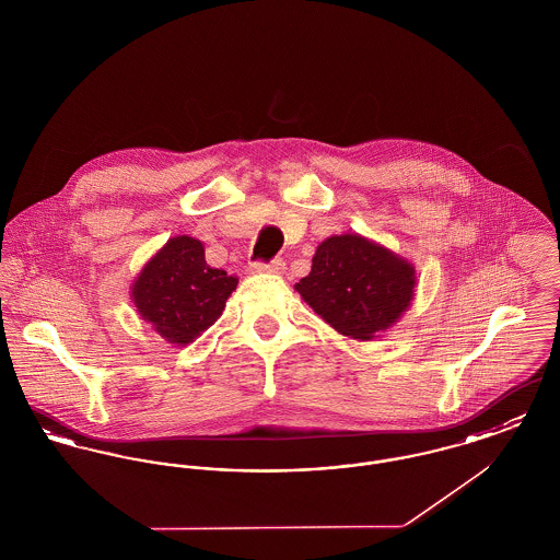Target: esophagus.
I'll return each instance as SVG.
<instances>
[{
    "mask_svg": "<svg viewBox=\"0 0 560 560\" xmlns=\"http://www.w3.org/2000/svg\"><path fill=\"white\" fill-rule=\"evenodd\" d=\"M252 272H283L285 270V262L283 260H270V262H252L249 265Z\"/></svg>",
    "mask_w": 560,
    "mask_h": 560,
    "instance_id": "esophagus-1",
    "label": "esophagus"
}]
</instances>
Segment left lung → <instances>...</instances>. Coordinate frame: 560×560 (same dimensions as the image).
<instances>
[{
  "instance_id": "8db88e82",
  "label": "left lung",
  "mask_w": 560,
  "mask_h": 560,
  "mask_svg": "<svg viewBox=\"0 0 560 560\" xmlns=\"http://www.w3.org/2000/svg\"><path fill=\"white\" fill-rule=\"evenodd\" d=\"M416 268L357 233L323 241L295 292L336 331L372 340L409 308Z\"/></svg>"
}]
</instances>
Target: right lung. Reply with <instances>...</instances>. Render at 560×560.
<instances>
[{"mask_svg": "<svg viewBox=\"0 0 560 560\" xmlns=\"http://www.w3.org/2000/svg\"><path fill=\"white\" fill-rule=\"evenodd\" d=\"M240 279L206 262L199 240L167 241L144 265L132 285L138 315L170 345L187 347L222 315Z\"/></svg>", "mask_w": 560, "mask_h": 560, "instance_id": "1", "label": "right lung"}]
</instances>
